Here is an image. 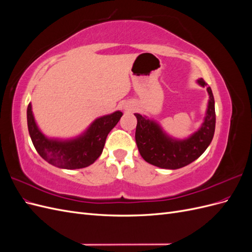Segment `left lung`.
Instances as JSON below:
<instances>
[{"label":"left lung","instance_id":"left-lung-1","mask_svg":"<svg viewBox=\"0 0 252 252\" xmlns=\"http://www.w3.org/2000/svg\"><path fill=\"white\" fill-rule=\"evenodd\" d=\"M197 82L202 86H207V83L203 79ZM207 91L209 104L203 126L199 131L184 141L170 139L156 122L144 118L139 113H134L138 120L135 142L140 155L145 161L159 168L179 169L202 156L211 143L216 129L215 97L210 87H207Z\"/></svg>","mask_w":252,"mask_h":252}]
</instances>
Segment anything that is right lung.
Listing matches in <instances>:
<instances>
[{"instance_id": "right-lung-1", "label": "right lung", "mask_w": 252, "mask_h": 252, "mask_svg": "<svg viewBox=\"0 0 252 252\" xmlns=\"http://www.w3.org/2000/svg\"><path fill=\"white\" fill-rule=\"evenodd\" d=\"M123 113L116 111L96 119L84 135L72 141H53L45 138L36 127L32 111L27 107V125L35 150L45 161L65 169H80L93 164L101 156L111 129L118 124Z\"/></svg>"}]
</instances>
